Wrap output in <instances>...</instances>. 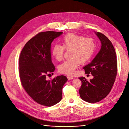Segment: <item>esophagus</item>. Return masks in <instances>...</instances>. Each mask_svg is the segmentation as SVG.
Returning <instances> with one entry per match:
<instances>
[{
	"instance_id": "1",
	"label": "esophagus",
	"mask_w": 129,
	"mask_h": 129,
	"mask_svg": "<svg viewBox=\"0 0 129 129\" xmlns=\"http://www.w3.org/2000/svg\"><path fill=\"white\" fill-rule=\"evenodd\" d=\"M68 80H72L74 79V78L73 77H71V76H68L67 77Z\"/></svg>"
}]
</instances>
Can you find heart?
Masks as SVG:
<instances>
[{
	"label": "heart",
	"mask_w": 129,
	"mask_h": 129,
	"mask_svg": "<svg viewBox=\"0 0 129 129\" xmlns=\"http://www.w3.org/2000/svg\"><path fill=\"white\" fill-rule=\"evenodd\" d=\"M62 46L55 45L52 48L51 55L57 61L62 59L64 49L70 50L71 58L63 61L59 66L61 73L72 75L75 72L79 62L84 63L88 61L92 56L95 44L91 38L74 33H69L64 36L61 39Z\"/></svg>",
	"instance_id": "b5f03b06"
}]
</instances>
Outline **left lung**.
Listing matches in <instances>:
<instances>
[{
  "label": "left lung",
  "instance_id": "left-lung-1",
  "mask_svg": "<svg viewBox=\"0 0 129 129\" xmlns=\"http://www.w3.org/2000/svg\"><path fill=\"white\" fill-rule=\"evenodd\" d=\"M94 33L101 41V48L92 61L83 68L85 73H91L93 78L89 81L85 77L79 78L82 83L80 96L90 103L101 101L109 94L115 81L117 69L116 54L112 42L103 34Z\"/></svg>",
  "mask_w": 129,
  "mask_h": 129
}]
</instances>
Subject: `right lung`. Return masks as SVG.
Listing matches in <instances>:
<instances>
[{"label":"right lung","mask_w":129,"mask_h":129,"mask_svg":"<svg viewBox=\"0 0 129 129\" xmlns=\"http://www.w3.org/2000/svg\"><path fill=\"white\" fill-rule=\"evenodd\" d=\"M62 32L47 31L28 40L22 50L19 60L20 80L24 89L38 104L54 106L62 99V90L67 81L63 75L48 80L47 75L54 72L52 61L51 43Z\"/></svg>","instance_id":"right-lung-1"}]
</instances>
